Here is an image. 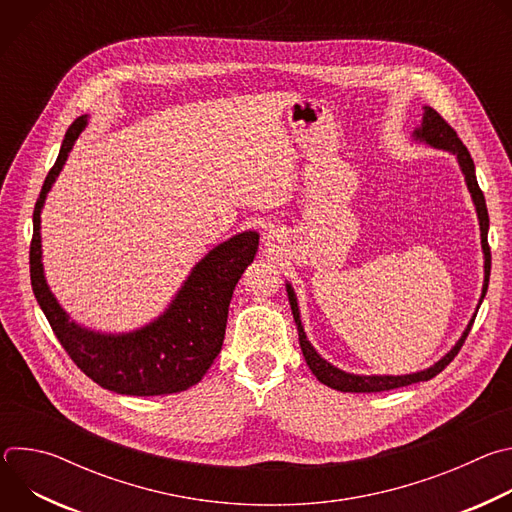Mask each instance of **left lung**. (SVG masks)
Here are the masks:
<instances>
[{"instance_id": "8db88e82", "label": "left lung", "mask_w": 512, "mask_h": 512, "mask_svg": "<svg viewBox=\"0 0 512 512\" xmlns=\"http://www.w3.org/2000/svg\"><path fill=\"white\" fill-rule=\"evenodd\" d=\"M423 111H425L423 113V123L415 131V137L423 139L429 145H433V148L448 150V152L458 156L460 168H462V172L466 176L468 190H470L472 200L476 204L478 221H480V233H482V249H484V287H482V298H480V304H482V300L486 296V289H488V279H490V247H488V210H486V200H484V194H482V190L478 186L476 172H474V162L470 158V152L466 150V145L462 143V139L458 137L456 129L440 113H437L435 109L423 107ZM287 298H289L291 314H294V320L298 324L300 346H302V352H304V358L308 362V367L312 369V373L316 375V379L320 383L328 385L330 389L342 391V393H381V391H391V389H399V387H407V385H413V383H419V381L433 379L435 375H440L448 367V364L456 358V354L464 346V342H466V338H468V334L472 330L474 318H476L474 316L470 320V324H468L466 332L462 334V338L458 340V344L440 362H435L433 367H429L427 371H421V373H415V375H403V377H360V375H350V373H344V371L332 367L330 362H326L314 350V346L306 338V332H304V326H302V320H300L298 302H296V296H294V289H291L289 283H287Z\"/></svg>"}]
</instances>
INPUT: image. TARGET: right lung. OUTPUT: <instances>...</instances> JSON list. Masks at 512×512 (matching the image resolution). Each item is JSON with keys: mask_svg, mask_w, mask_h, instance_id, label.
I'll list each match as a JSON object with an SVG mask.
<instances>
[{"mask_svg": "<svg viewBox=\"0 0 512 512\" xmlns=\"http://www.w3.org/2000/svg\"><path fill=\"white\" fill-rule=\"evenodd\" d=\"M87 117L68 127L60 154L34 206L30 279L34 296L72 362L97 385L119 395H170L196 385L225 340L229 304L237 281L257 253L259 235L241 233L214 247L190 273L176 300L154 324L131 334H97L70 322L46 285L40 261V210Z\"/></svg>", "mask_w": 512, "mask_h": 512, "instance_id": "right-lung-1", "label": "right lung"}]
</instances>
